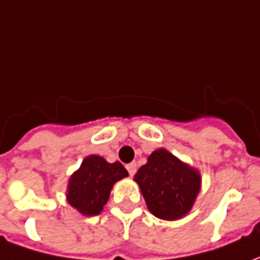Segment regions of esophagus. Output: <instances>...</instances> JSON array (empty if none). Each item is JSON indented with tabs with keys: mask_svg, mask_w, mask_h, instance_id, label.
<instances>
[{
	"mask_svg": "<svg viewBox=\"0 0 260 260\" xmlns=\"http://www.w3.org/2000/svg\"><path fill=\"white\" fill-rule=\"evenodd\" d=\"M126 170H128V173H129L131 177H132V175H135L136 170H138V166H136V163L126 164Z\"/></svg>",
	"mask_w": 260,
	"mask_h": 260,
	"instance_id": "esophagus-1",
	"label": "esophagus"
}]
</instances>
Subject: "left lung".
<instances>
[{
  "mask_svg": "<svg viewBox=\"0 0 260 260\" xmlns=\"http://www.w3.org/2000/svg\"><path fill=\"white\" fill-rule=\"evenodd\" d=\"M149 210L158 218L175 220L191 210L201 188V175L164 149L153 152L135 174Z\"/></svg>",
  "mask_w": 260,
  "mask_h": 260,
  "instance_id": "8db88e82",
  "label": "left lung"
}]
</instances>
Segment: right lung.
Segmentation results:
<instances>
[{
	"mask_svg": "<svg viewBox=\"0 0 260 260\" xmlns=\"http://www.w3.org/2000/svg\"><path fill=\"white\" fill-rule=\"evenodd\" d=\"M128 175L119 161L107 163L100 156H89L71 177L68 202L85 216H96L107 203L113 185Z\"/></svg>",
	"mask_w": 260,
	"mask_h": 260,
	"instance_id": "1",
	"label": "right lung"
}]
</instances>
